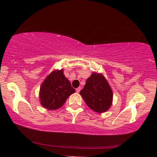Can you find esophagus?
<instances>
[{
    "mask_svg": "<svg viewBox=\"0 0 157 157\" xmlns=\"http://www.w3.org/2000/svg\"><path fill=\"white\" fill-rule=\"evenodd\" d=\"M81 89H82V88H81L80 87H79V88H77V89H76V92H77V93H79V92H80Z\"/></svg>",
    "mask_w": 157,
    "mask_h": 157,
    "instance_id": "obj_1",
    "label": "esophagus"
}]
</instances>
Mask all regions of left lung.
Wrapping results in <instances>:
<instances>
[{"mask_svg":"<svg viewBox=\"0 0 157 157\" xmlns=\"http://www.w3.org/2000/svg\"><path fill=\"white\" fill-rule=\"evenodd\" d=\"M86 104L96 113H105L113 102V91L102 73L93 72L79 92Z\"/></svg>","mask_w":157,"mask_h":157,"instance_id":"8db88e82","label":"left lung"}]
</instances>
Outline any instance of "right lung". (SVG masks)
I'll return each mask as SVG.
<instances>
[{"instance_id": "obj_1", "label": "right lung", "mask_w": 157, "mask_h": 157, "mask_svg": "<svg viewBox=\"0 0 157 157\" xmlns=\"http://www.w3.org/2000/svg\"><path fill=\"white\" fill-rule=\"evenodd\" d=\"M75 92L63 74V69L52 71L42 83L39 98L43 107L56 110L64 105L70 95Z\"/></svg>"}]
</instances>
